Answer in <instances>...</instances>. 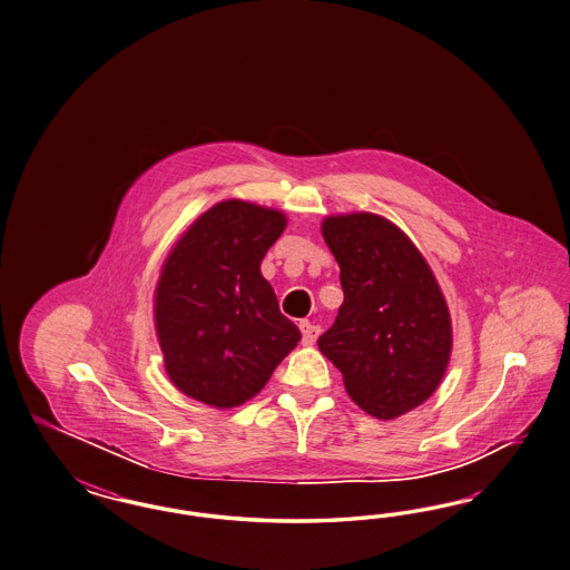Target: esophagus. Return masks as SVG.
Segmentation results:
<instances>
[{"label":"esophagus","instance_id":"esophagus-1","mask_svg":"<svg viewBox=\"0 0 570 570\" xmlns=\"http://www.w3.org/2000/svg\"><path fill=\"white\" fill-rule=\"evenodd\" d=\"M298 328L303 332V345L311 346L315 341H317V336H320V328H317V326H313V324L307 322V320H303V322L298 324Z\"/></svg>","mask_w":570,"mask_h":570}]
</instances>
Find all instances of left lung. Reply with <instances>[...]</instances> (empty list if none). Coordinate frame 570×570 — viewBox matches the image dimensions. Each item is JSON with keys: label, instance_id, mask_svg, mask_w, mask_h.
<instances>
[{"label": "left lung", "instance_id": "1", "mask_svg": "<svg viewBox=\"0 0 570 570\" xmlns=\"http://www.w3.org/2000/svg\"><path fill=\"white\" fill-rule=\"evenodd\" d=\"M322 236L345 301L317 341L363 412L393 420L422 405L448 372V301L410 236L376 213L330 215Z\"/></svg>", "mask_w": 570, "mask_h": 570}]
</instances>
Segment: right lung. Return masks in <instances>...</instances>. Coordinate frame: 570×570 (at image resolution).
Here are the masks:
<instances>
[{
  "instance_id": "obj_1",
  "label": "right lung",
  "mask_w": 570,
  "mask_h": 570,
  "mask_svg": "<svg viewBox=\"0 0 570 570\" xmlns=\"http://www.w3.org/2000/svg\"><path fill=\"white\" fill-rule=\"evenodd\" d=\"M277 208L222 200L173 244L155 288L165 372L190 399L229 410L255 397L301 332L279 313L261 261L286 229Z\"/></svg>"
}]
</instances>
